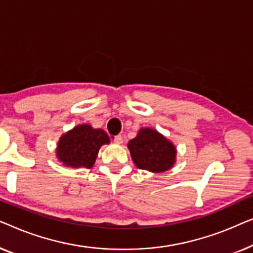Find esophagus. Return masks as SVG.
Returning a JSON list of instances; mask_svg holds the SVG:
<instances>
[{
	"label": "esophagus",
	"mask_w": 253,
	"mask_h": 253,
	"mask_svg": "<svg viewBox=\"0 0 253 253\" xmlns=\"http://www.w3.org/2000/svg\"><path fill=\"white\" fill-rule=\"evenodd\" d=\"M113 141H115L116 143H118V144L123 143V136H122V135H116V136L113 137Z\"/></svg>",
	"instance_id": "1"
}]
</instances>
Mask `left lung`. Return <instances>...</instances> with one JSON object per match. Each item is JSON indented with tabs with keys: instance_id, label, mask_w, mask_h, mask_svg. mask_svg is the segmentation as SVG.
Listing matches in <instances>:
<instances>
[{
	"instance_id": "1",
	"label": "left lung",
	"mask_w": 253,
	"mask_h": 253,
	"mask_svg": "<svg viewBox=\"0 0 253 253\" xmlns=\"http://www.w3.org/2000/svg\"><path fill=\"white\" fill-rule=\"evenodd\" d=\"M133 162L138 169L161 173L169 169L175 162V148L162 134L151 128H143L128 142Z\"/></svg>"
}]
</instances>
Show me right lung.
I'll use <instances>...</instances> for the list:
<instances>
[{
  "label": "right lung",
  "mask_w": 253,
  "mask_h": 253,
  "mask_svg": "<svg viewBox=\"0 0 253 253\" xmlns=\"http://www.w3.org/2000/svg\"><path fill=\"white\" fill-rule=\"evenodd\" d=\"M109 142L104 130L94 129L89 125L77 126L60 137L57 157L66 166L91 169L99 148Z\"/></svg>",
  "instance_id": "right-lung-1"
}]
</instances>
